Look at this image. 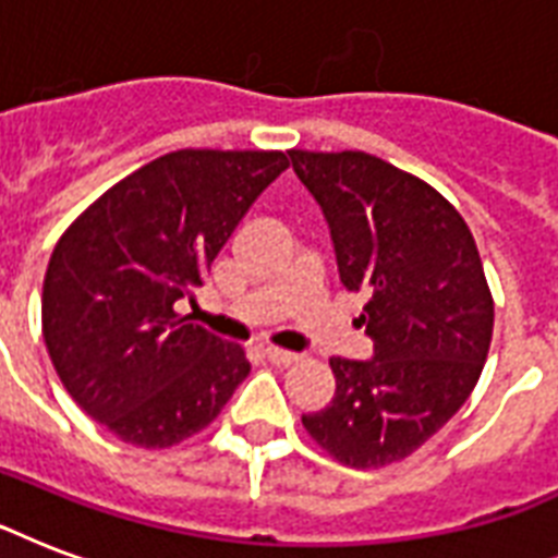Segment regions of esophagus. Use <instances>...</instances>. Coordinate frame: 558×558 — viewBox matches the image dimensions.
<instances>
[{"label": "esophagus", "mask_w": 558, "mask_h": 558, "mask_svg": "<svg viewBox=\"0 0 558 558\" xmlns=\"http://www.w3.org/2000/svg\"><path fill=\"white\" fill-rule=\"evenodd\" d=\"M263 356L269 359L271 365H280V367H289V365H295L298 353H289V350H280V348H266L263 350Z\"/></svg>", "instance_id": "1"}]
</instances>
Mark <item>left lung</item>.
<instances>
[{
	"label": "left lung",
	"mask_w": 558,
	"mask_h": 558,
	"mask_svg": "<svg viewBox=\"0 0 558 558\" xmlns=\"http://www.w3.org/2000/svg\"><path fill=\"white\" fill-rule=\"evenodd\" d=\"M322 205L339 278L367 295L373 356L330 359L336 397L301 423L353 469L408 458L458 414L484 371L495 304L475 236L423 179L371 153L289 150Z\"/></svg>",
	"instance_id": "left-lung-1"
}]
</instances>
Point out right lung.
I'll list each match as a JSON object with an SVG mask.
<instances>
[{
    "mask_svg": "<svg viewBox=\"0 0 558 558\" xmlns=\"http://www.w3.org/2000/svg\"><path fill=\"white\" fill-rule=\"evenodd\" d=\"M289 168L278 150H177L95 199L57 240L43 339L63 388L118 440L168 449L214 423L252 365L173 306Z\"/></svg>",
    "mask_w": 558,
    "mask_h": 558,
    "instance_id": "1",
    "label": "right lung"
}]
</instances>
